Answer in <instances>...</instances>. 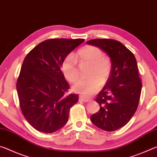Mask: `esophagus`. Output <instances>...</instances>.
I'll return each mask as SVG.
<instances>
[{
  "label": "esophagus",
  "mask_w": 157,
  "mask_h": 157,
  "mask_svg": "<svg viewBox=\"0 0 157 157\" xmlns=\"http://www.w3.org/2000/svg\"><path fill=\"white\" fill-rule=\"evenodd\" d=\"M78 100H79V101H83V102H88V101H90L91 99L86 98V97H84L83 96H80V97H79V98H78Z\"/></svg>",
  "instance_id": "esophagus-1"
}]
</instances>
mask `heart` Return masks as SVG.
Returning <instances> with one entry per match:
<instances>
[{
	"instance_id": "1",
	"label": "heart",
	"mask_w": 157,
	"mask_h": 157,
	"mask_svg": "<svg viewBox=\"0 0 157 157\" xmlns=\"http://www.w3.org/2000/svg\"><path fill=\"white\" fill-rule=\"evenodd\" d=\"M76 58L81 64L90 65L88 76L90 78L78 81L72 87L73 90L85 96H90L99 90L101 83H104L110 76L111 63L109 58L104 56L99 48L86 46L79 50ZM62 71L67 80L74 83L79 78L78 67L73 55L69 54L65 58L62 65Z\"/></svg>"
}]
</instances>
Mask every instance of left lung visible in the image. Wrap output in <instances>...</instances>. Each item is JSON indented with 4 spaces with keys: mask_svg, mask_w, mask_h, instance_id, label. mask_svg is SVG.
<instances>
[{
    "mask_svg": "<svg viewBox=\"0 0 157 157\" xmlns=\"http://www.w3.org/2000/svg\"><path fill=\"white\" fill-rule=\"evenodd\" d=\"M86 43L101 48L111 61L110 76L96 99L100 109L90 120L99 129L113 132L124 127L138 108L142 83L137 62L132 51L118 41L95 39Z\"/></svg>",
    "mask_w": 157,
    "mask_h": 157,
    "instance_id": "1",
    "label": "left lung"
}]
</instances>
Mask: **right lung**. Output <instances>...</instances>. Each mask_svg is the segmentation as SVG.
Wrapping results in <instances>:
<instances>
[{
    "label": "right lung",
    "mask_w": 157,
    "mask_h": 157,
    "mask_svg": "<svg viewBox=\"0 0 157 157\" xmlns=\"http://www.w3.org/2000/svg\"><path fill=\"white\" fill-rule=\"evenodd\" d=\"M83 39H51L32 49L23 62L17 82L21 110L39 132L51 133L67 122L78 94L65 95L69 88L61 71L65 58Z\"/></svg>",
    "instance_id": "add662e5"
}]
</instances>
